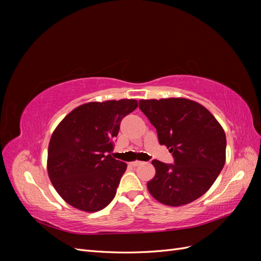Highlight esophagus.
Wrapping results in <instances>:
<instances>
[{"label": "esophagus", "instance_id": "1", "mask_svg": "<svg viewBox=\"0 0 261 261\" xmlns=\"http://www.w3.org/2000/svg\"><path fill=\"white\" fill-rule=\"evenodd\" d=\"M143 162L141 161H138V160H136V161H133V162H130V164L133 165V167H137V165H139V164H141Z\"/></svg>", "mask_w": 261, "mask_h": 261}]
</instances>
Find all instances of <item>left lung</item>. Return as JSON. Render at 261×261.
Wrapping results in <instances>:
<instances>
[{"label":"left lung","mask_w":261,"mask_h":261,"mask_svg":"<svg viewBox=\"0 0 261 261\" xmlns=\"http://www.w3.org/2000/svg\"><path fill=\"white\" fill-rule=\"evenodd\" d=\"M139 109L167 146L174 164L153 160L155 175L147 183L154 199L179 207L198 199L215 183L225 163L222 126L200 103L186 98L139 100Z\"/></svg>","instance_id":"left-lung-1"}]
</instances>
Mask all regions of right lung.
<instances>
[{"instance_id": "right-lung-1", "label": "right lung", "mask_w": 261, "mask_h": 261, "mask_svg": "<svg viewBox=\"0 0 261 261\" xmlns=\"http://www.w3.org/2000/svg\"><path fill=\"white\" fill-rule=\"evenodd\" d=\"M138 107L135 99L88 102L75 108L54 129L48 149V174L55 191L85 212L106 208L127 164L110 154L122 118Z\"/></svg>"}]
</instances>
